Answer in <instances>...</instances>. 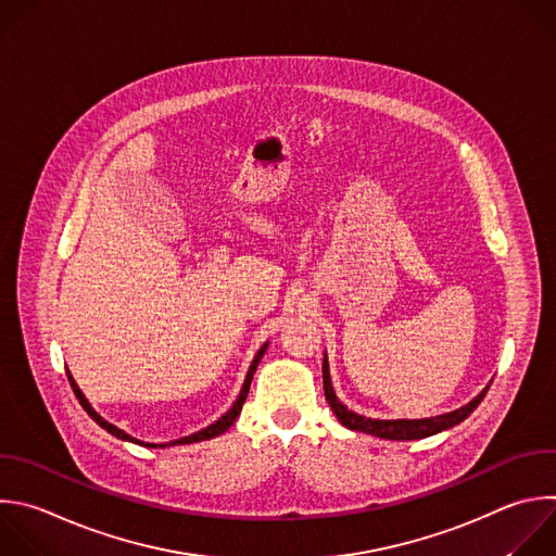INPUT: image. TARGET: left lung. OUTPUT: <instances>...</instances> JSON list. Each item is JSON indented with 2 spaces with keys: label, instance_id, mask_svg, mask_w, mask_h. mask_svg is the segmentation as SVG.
Masks as SVG:
<instances>
[{
  "label": "left lung",
  "instance_id": "8db88e82",
  "mask_svg": "<svg viewBox=\"0 0 556 556\" xmlns=\"http://www.w3.org/2000/svg\"><path fill=\"white\" fill-rule=\"evenodd\" d=\"M491 384H486L469 404H465L458 410L439 415V417H428V419H371L357 415L353 410H349L338 397L336 391L331 387V376H329V362H327V353L323 357V389H325V400L329 402L331 413L336 415V419L353 430V432H364V434H374L380 439H389V441H415V439H426L432 434H439L443 430H450L454 426H458L460 421H465L476 408L478 404L484 400L486 391Z\"/></svg>",
  "mask_w": 556,
  "mask_h": 556
}]
</instances>
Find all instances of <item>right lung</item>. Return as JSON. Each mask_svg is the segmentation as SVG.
Here are the masks:
<instances>
[{
    "label": "right lung",
    "mask_w": 556,
    "mask_h": 556,
    "mask_svg": "<svg viewBox=\"0 0 556 556\" xmlns=\"http://www.w3.org/2000/svg\"><path fill=\"white\" fill-rule=\"evenodd\" d=\"M266 349H268V342H264L262 344V349L255 353V357H253V362H251V366H249V371H247V380H244V384H242V391H240V395H238V400L233 402V406L218 419V421H214L212 426H207V428H203V430H199V432H194V434H190V437H180V439H176V441H167V443H143V441H139V439H135V437H130V434H126L124 430H119L117 426H113V424H109L104 417H100L96 410H93V406L89 404V400L83 395V391L78 389V384H76V380L72 378V374L67 371V378H70V384H72V389H74V393H76V397H78V402H80V406L89 413V417L100 426V428H104L109 434H113V437H117V439H122V441H130V443H137V445H146V447H172V445H190V443H201V441H210V439H214V437H220V434H225L233 424H236V419L240 417V413H242V406H244V402H247V395H249V389H251V380H253V374L257 371V364H260V359H262V355L266 353Z\"/></svg>",
    "instance_id": "1"
}]
</instances>
